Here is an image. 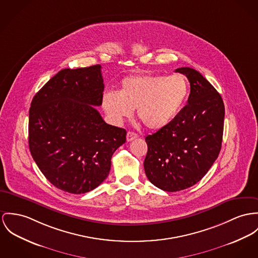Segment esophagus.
Listing matches in <instances>:
<instances>
[{"label":"esophagus","mask_w":258,"mask_h":258,"mask_svg":"<svg viewBox=\"0 0 258 258\" xmlns=\"http://www.w3.org/2000/svg\"><path fill=\"white\" fill-rule=\"evenodd\" d=\"M138 138H139V136H138V134H136V133L127 132V134H126V140H127V141H132V140L138 139Z\"/></svg>","instance_id":"34e87169"}]
</instances>
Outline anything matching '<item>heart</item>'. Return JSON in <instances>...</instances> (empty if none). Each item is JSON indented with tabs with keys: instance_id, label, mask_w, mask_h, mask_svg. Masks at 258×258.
I'll return each instance as SVG.
<instances>
[{
	"instance_id": "1",
	"label": "heart",
	"mask_w": 258,
	"mask_h": 258,
	"mask_svg": "<svg viewBox=\"0 0 258 258\" xmlns=\"http://www.w3.org/2000/svg\"><path fill=\"white\" fill-rule=\"evenodd\" d=\"M189 94V83L182 75H134L123 79L119 92L110 91L102 97L107 116L120 123L134 114L150 130H160L178 116Z\"/></svg>"
}]
</instances>
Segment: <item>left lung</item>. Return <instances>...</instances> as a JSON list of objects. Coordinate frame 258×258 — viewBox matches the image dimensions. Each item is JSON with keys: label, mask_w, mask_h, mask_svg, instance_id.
I'll use <instances>...</instances> for the list:
<instances>
[{"label": "left lung", "mask_w": 258, "mask_h": 258, "mask_svg": "<svg viewBox=\"0 0 258 258\" xmlns=\"http://www.w3.org/2000/svg\"><path fill=\"white\" fill-rule=\"evenodd\" d=\"M190 84L187 104L168 125L147 136L144 170L162 190L178 191L203 178L218 157L225 107L213 85L198 71L179 68Z\"/></svg>", "instance_id": "1"}]
</instances>
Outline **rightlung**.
Here are the masks:
<instances>
[{
    "label": "right lung",
    "mask_w": 258,
    "mask_h": 258,
    "mask_svg": "<svg viewBox=\"0 0 258 258\" xmlns=\"http://www.w3.org/2000/svg\"><path fill=\"white\" fill-rule=\"evenodd\" d=\"M101 66L64 69L35 94L29 109L28 144L40 171L56 187L80 195L108 177L123 128L108 124L102 104Z\"/></svg>",
    "instance_id": "1"
}]
</instances>
